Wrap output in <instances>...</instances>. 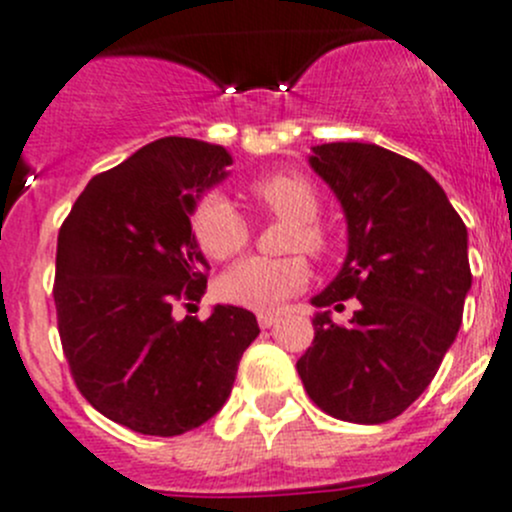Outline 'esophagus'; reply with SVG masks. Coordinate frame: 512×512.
<instances>
[{
    "label": "esophagus",
    "instance_id": "obj_1",
    "mask_svg": "<svg viewBox=\"0 0 512 512\" xmlns=\"http://www.w3.org/2000/svg\"><path fill=\"white\" fill-rule=\"evenodd\" d=\"M277 320H280V315H277V312H260V315H257L260 327H272Z\"/></svg>",
    "mask_w": 512,
    "mask_h": 512
}]
</instances>
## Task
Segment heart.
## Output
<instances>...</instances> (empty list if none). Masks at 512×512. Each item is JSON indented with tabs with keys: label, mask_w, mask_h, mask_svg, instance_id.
Here are the masks:
<instances>
[{
	"label": "heart",
	"mask_w": 512,
	"mask_h": 512,
	"mask_svg": "<svg viewBox=\"0 0 512 512\" xmlns=\"http://www.w3.org/2000/svg\"><path fill=\"white\" fill-rule=\"evenodd\" d=\"M247 195L260 210L277 220L292 222L285 237L287 252H302L320 257L327 240L320 217V197L315 185L297 172H275L247 185ZM192 235L197 247L210 260H227L245 250L250 240V225L222 195H205L192 212ZM310 267L302 255L280 257H247L225 272L217 282V292L225 302L247 310H272L287 297L297 295L307 285Z\"/></svg>",
	"instance_id": "b5f03b06"
}]
</instances>
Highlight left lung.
<instances>
[{"instance_id": "left-lung-1", "label": "left lung", "mask_w": 512, "mask_h": 512, "mask_svg": "<svg viewBox=\"0 0 512 512\" xmlns=\"http://www.w3.org/2000/svg\"><path fill=\"white\" fill-rule=\"evenodd\" d=\"M310 165L347 217L345 265L312 305L357 297L360 310L350 325L317 312L297 372L332 418L388 423L423 395L458 335L473 282L468 230L443 187L385 147L317 145Z\"/></svg>"}]
</instances>
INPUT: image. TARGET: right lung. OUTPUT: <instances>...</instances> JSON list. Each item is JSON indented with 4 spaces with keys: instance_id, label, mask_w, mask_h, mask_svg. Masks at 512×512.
Here are the masks:
<instances>
[{
    "instance_id": "add662e5",
    "label": "right lung",
    "mask_w": 512,
    "mask_h": 512,
    "mask_svg": "<svg viewBox=\"0 0 512 512\" xmlns=\"http://www.w3.org/2000/svg\"><path fill=\"white\" fill-rule=\"evenodd\" d=\"M230 165L225 147L162 137L92 177L59 227L52 295L69 372L94 410L135 433L207 423L260 335L242 307L175 317L200 302L210 272L190 212Z\"/></svg>"
}]
</instances>
